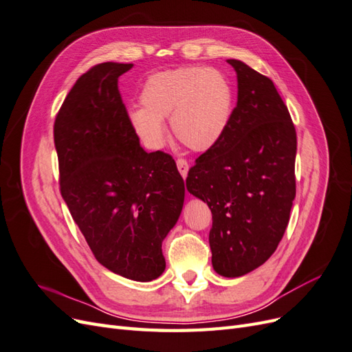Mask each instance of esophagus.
Wrapping results in <instances>:
<instances>
[{"instance_id":"34e87169","label":"esophagus","mask_w":352,"mask_h":352,"mask_svg":"<svg viewBox=\"0 0 352 352\" xmlns=\"http://www.w3.org/2000/svg\"><path fill=\"white\" fill-rule=\"evenodd\" d=\"M176 164H177L179 173L182 175V177H186V176H188V170H189V164H188L186 160H184V158H179L177 162H176Z\"/></svg>"}]
</instances>
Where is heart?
Instances as JSON below:
<instances>
[{"mask_svg":"<svg viewBox=\"0 0 352 352\" xmlns=\"http://www.w3.org/2000/svg\"><path fill=\"white\" fill-rule=\"evenodd\" d=\"M142 109L129 113L133 132L157 150L166 142L168 120L176 140L194 151H208L225 136L235 105V88L214 67H177L150 74L140 92Z\"/></svg>","mask_w":352,"mask_h":352,"instance_id":"obj_1","label":"heart"}]
</instances>
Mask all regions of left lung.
Here are the masks:
<instances>
[{"mask_svg":"<svg viewBox=\"0 0 352 352\" xmlns=\"http://www.w3.org/2000/svg\"><path fill=\"white\" fill-rule=\"evenodd\" d=\"M238 102L221 141L189 168L186 189L212 214V269L239 278L278 248L295 198L296 132L273 82L239 60Z\"/></svg>","mask_w":352,"mask_h":352,"instance_id":"left-lung-1","label":"left lung"}]
</instances>
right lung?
Segmentation results:
<instances>
[{"mask_svg": "<svg viewBox=\"0 0 352 352\" xmlns=\"http://www.w3.org/2000/svg\"><path fill=\"white\" fill-rule=\"evenodd\" d=\"M132 63H101L73 85L54 123L60 190L95 258L126 279L166 269L162 243L185 199L172 155L146 153L129 123L119 76Z\"/></svg>", "mask_w": 352, "mask_h": 352, "instance_id": "right-lung-1", "label": "right lung"}]
</instances>
